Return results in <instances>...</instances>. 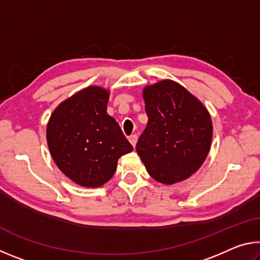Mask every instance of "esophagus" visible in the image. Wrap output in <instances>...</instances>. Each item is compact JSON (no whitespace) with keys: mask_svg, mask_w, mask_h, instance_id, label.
<instances>
[{"mask_svg":"<svg viewBox=\"0 0 260 260\" xmlns=\"http://www.w3.org/2000/svg\"><path fill=\"white\" fill-rule=\"evenodd\" d=\"M128 140H129V142H131L132 146L135 148L136 142H138V135H135V134L134 135H131L129 138H128Z\"/></svg>","mask_w":260,"mask_h":260,"instance_id":"1","label":"esophagus"}]
</instances>
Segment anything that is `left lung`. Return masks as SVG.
<instances>
[{"label": "left lung", "mask_w": 260, "mask_h": 260, "mask_svg": "<svg viewBox=\"0 0 260 260\" xmlns=\"http://www.w3.org/2000/svg\"><path fill=\"white\" fill-rule=\"evenodd\" d=\"M148 124L136 143L149 175L164 184L181 182L203 164L212 142L208 109L173 80L144 87Z\"/></svg>", "instance_id": "1"}]
</instances>
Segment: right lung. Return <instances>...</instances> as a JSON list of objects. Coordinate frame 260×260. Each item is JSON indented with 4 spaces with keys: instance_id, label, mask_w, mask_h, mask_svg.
<instances>
[{
    "instance_id": "right-lung-1",
    "label": "right lung",
    "mask_w": 260,
    "mask_h": 260,
    "mask_svg": "<svg viewBox=\"0 0 260 260\" xmlns=\"http://www.w3.org/2000/svg\"><path fill=\"white\" fill-rule=\"evenodd\" d=\"M110 93L89 86L63 101L47 125V143L57 167L74 183L98 188L113 177L118 159L133 150L109 116Z\"/></svg>"
}]
</instances>
